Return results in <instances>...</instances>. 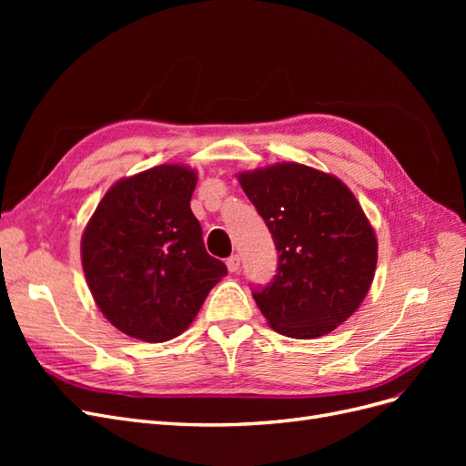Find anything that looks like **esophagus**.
Masks as SVG:
<instances>
[{"label": "esophagus", "instance_id": "obj_1", "mask_svg": "<svg viewBox=\"0 0 466 466\" xmlns=\"http://www.w3.org/2000/svg\"><path fill=\"white\" fill-rule=\"evenodd\" d=\"M225 264H228L229 272H237L238 266H241V258H238V255H231L228 260H225Z\"/></svg>", "mask_w": 466, "mask_h": 466}]
</instances>
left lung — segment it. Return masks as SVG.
I'll list each match as a JSON object with an SVG mask.
<instances>
[{"mask_svg":"<svg viewBox=\"0 0 466 466\" xmlns=\"http://www.w3.org/2000/svg\"><path fill=\"white\" fill-rule=\"evenodd\" d=\"M278 248V274L252 291L270 327L309 340L356 313L377 266V237L340 178L299 163L238 175Z\"/></svg>","mask_w":466,"mask_h":466,"instance_id":"1","label":"left lung"}]
</instances>
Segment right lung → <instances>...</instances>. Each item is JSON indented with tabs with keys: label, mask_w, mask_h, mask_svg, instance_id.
Here are the masks:
<instances>
[{
	"label": "right lung",
	"mask_w": 466,
	"mask_h": 466,
	"mask_svg": "<svg viewBox=\"0 0 466 466\" xmlns=\"http://www.w3.org/2000/svg\"><path fill=\"white\" fill-rule=\"evenodd\" d=\"M196 173L157 165L112 185L81 237L96 307L120 332L167 342L185 332L228 266L209 257L190 209Z\"/></svg>",
	"instance_id": "1"
}]
</instances>
